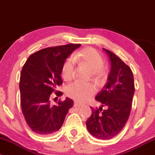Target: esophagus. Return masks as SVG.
<instances>
[{"mask_svg": "<svg viewBox=\"0 0 155 155\" xmlns=\"http://www.w3.org/2000/svg\"><path fill=\"white\" fill-rule=\"evenodd\" d=\"M82 106V104H80V103L77 102V101H76V102H74V106H75V107H80V106Z\"/></svg>", "mask_w": 155, "mask_h": 155, "instance_id": "34e87169", "label": "esophagus"}]
</instances>
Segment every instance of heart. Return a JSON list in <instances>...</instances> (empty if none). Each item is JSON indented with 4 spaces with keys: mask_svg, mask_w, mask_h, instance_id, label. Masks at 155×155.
I'll return each mask as SVG.
<instances>
[{
    "mask_svg": "<svg viewBox=\"0 0 155 155\" xmlns=\"http://www.w3.org/2000/svg\"><path fill=\"white\" fill-rule=\"evenodd\" d=\"M75 60L86 65L91 70L92 76L99 82H103L107 76V68L104 58L96 49L85 48L65 60L62 66V74L65 80H70L74 76ZM96 87L93 83L75 81L66 87L67 95L78 101H84L95 93Z\"/></svg>",
    "mask_w": 155,
    "mask_h": 155,
    "instance_id": "b5f03b06",
    "label": "heart"
}]
</instances>
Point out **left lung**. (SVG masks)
Wrapping results in <instances>:
<instances>
[{
    "instance_id": "obj_1",
    "label": "left lung",
    "mask_w": 155,
    "mask_h": 155,
    "mask_svg": "<svg viewBox=\"0 0 155 155\" xmlns=\"http://www.w3.org/2000/svg\"><path fill=\"white\" fill-rule=\"evenodd\" d=\"M111 62L108 81L95 99L102 104L92 108L86 122L92 136L98 139H111L123 129L132 108L135 92L134 78L130 68L111 51L104 49Z\"/></svg>"
}]
</instances>
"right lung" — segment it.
<instances>
[{
	"mask_svg": "<svg viewBox=\"0 0 155 155\" xmlns=\"http://www.w3.org/2000/svg\"><path fill=\"white\" fill-rule=\"evenodd\" d=\"M80 46L69 44L41 49L31 54L23 65L19 81L21 108L28 127L35 133L45 136L59 130L74 105L67 97L52 106L50 98L54 92L58 97L63 95L55 90L63 84L62 66Z\"/></svg>",
	"mask_w": 155,
	"mask_h": 155,
	"instance_id": "obj_1",
	"label": "right lung"
}]
</instances>
